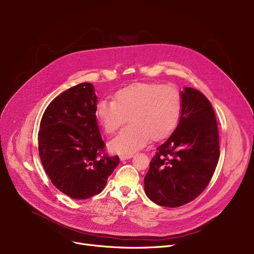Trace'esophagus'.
<instances>
[{
  "mask_svg": "<svg viewBox=\"0 0 254 254\" xmlns=\"http://www.w3.org/2000/svg\"><path fill=\"white\" fill-rule=\"evenodd\" d=\"M132 157V154H123L120 155V161H127V159H129Z\"/></svg>",
  "mask_w": 254,
  "mask_h": 254,
  "instance_id": "1",
  "label": "esophagus"
}]
</instances>
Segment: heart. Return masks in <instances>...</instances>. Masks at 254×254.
<instances>
[{"instance_id":"1","label":"heart","mask_w":254,"mask_h":254,"mask_svg":"<svg viewBox=\"0 0 254 254\" xmlns=\"http://www.w3.org/2000/svg\"><path fill=\"white\" fill-rule=\"evenodd\" d=\"M181 114V97L171 85L137 83L118 90L114 101L101 100L95 115L107 134L122 127L128 115L129 125L109 142V149L118 154H130L147 144L161 140L177 126Z\"/></svg>"}]
</instances>
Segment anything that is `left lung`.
I'll list each match as a JSON object with an SVG mask.
<instances>
[{"label": "left lung", "mask_w": 254, "mask_h": 254, "mask_svg": "<svg viewBox=\"0 0 254 254\" xmlns=\"http://www.w3.org/2000/svg\"><path fill=\"white\" fill-rule=\"evenodd\" d=\"M180 97L178 126L156 148L144 178L146 195L170 208L188 204L203 192L220 154L217 123L209 100L191 87H184Z\"/></svg>", "instance_id": "8db88e82"}]
</instances>
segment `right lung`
Masks as SVG:
<instances>
[{
	"label": "right lung",
	"instance_id": "right-lung-1",
	"mask_svg": "<svg viewBox=\"0 0 254 254\" xmlns=\"http://www.w3.org/2000/svg\"><path fill=\"white\" fill-rule=\"evenodd\" d=\"M95 87L80 83L62 92L46 108L38 134L39 155L50 181L75 199L99 194L119 165L104 153L95 108Z\"/></svg>",
	"mask_w": 254,
	"mask_h": 254
}]
</instances>
